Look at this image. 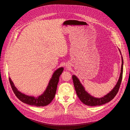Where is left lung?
Listing matches in <instances>:
<instances>
[{
	"mask_svg": "<svg viewBox=\"0 0 130 130\" xmlns=\"http://www.w3.org/2000/svg\"><path fill=\"white\" fill-rule=\"evenodd\" d=\"M121 53V52H120ZM123 59L122 57V65H121V73L119 79L116 85L113 88V89L108 93L107 94L105 95L104 96L96 98H94L88 94L85 90L84 86L82 85L80 82L78 78L75 75L72 76V79L73 80V83L74 85L75 89L76 94L80 101L83 103V104L88 105V106H99L104 104L106 103H108L111 101L117 94L119 92L120 86L122 79L123 76Z\"/></svg>",
	"mask_w": 130,
	"mask_h": 130,
	"instance_id": "8db88e82",
	"label": "left lung"
}]
</instances>
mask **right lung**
I'll use <instances>...</instances> for the list:
<instances>
[{"instance_id":"obj_1","label":"right lung","mask_w":130,"mask_h":130,"mask_svg":"<svg viewBox=\"0 0 130 130\" xmlns=\"http://www.w3.org/2000/svg\"><path fill=\"white\" fill-rule=\"evenodd\" d=\"M63 70V67H60L54 72L45 91H44L43 94L37 98L28 96L19 92L15 86L14 84L13 83L10 77H9V80L13 93L20 101L24 103L30 105L37 107L44 106L48 105L54 98L57 90L59 76Z\"/></svg>"}]
</instances>
